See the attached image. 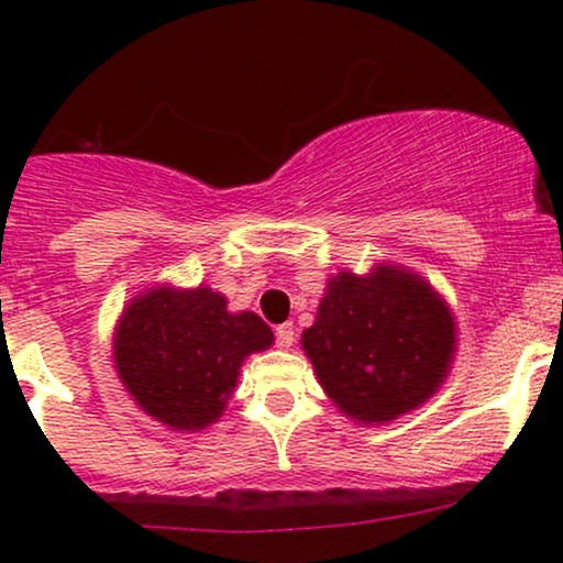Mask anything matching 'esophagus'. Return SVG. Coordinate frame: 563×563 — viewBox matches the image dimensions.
I'll return each mask as SVG.
<instances>
[{"label": "esophagus", "instance_id": "obj_1", "mask_svg": "<svg viewBox=\"0 0 563 563\" xmlns=\"http://www.w3.org/2000/svg\"><path fill=\"white\" fill-rule=\"evenodd\" d=\"M275 339H277V344H280L283 349L294 346V341H296V328H294V322H280V325L275 328Z\"/></svg>", "mask_w": 563, "mask_h": 563}]
</instances>
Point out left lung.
<instances>
[{"label":"left lung","mask_w":563,"mask_h":563,"mask_svg":"<svg viewBox=\"0 0 563 563\" xmlns=\"http://www.w3.org/2000/svg\"><path fill=\"white\" fill-rule=\"evenodd\" d=\"M301 349L328 399L378 426L418 410L450 376L457 328L448 301L402 264L328 277Z\"/></svg>","instance_id":"obj_1"}]
</instances>
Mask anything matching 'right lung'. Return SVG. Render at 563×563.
<instances>
[{
	"instance_id": "1",
	"label": "right lung",
	"mask_w": 563,
	"mask_h": 563,
	"mask_svg": "<svg viewBox=\"0 0 563 563\" xmlns=\"http://www.w3.org/2000/svg\"><path fill=\"white\" fill-rule=\"evenodd\" d=\"M275 335L256 312H230L214 288L169 283L132 296L113 331V365L142 412L172 431L222 418L249 354Z\"/></svg>"
}]
</instances>
